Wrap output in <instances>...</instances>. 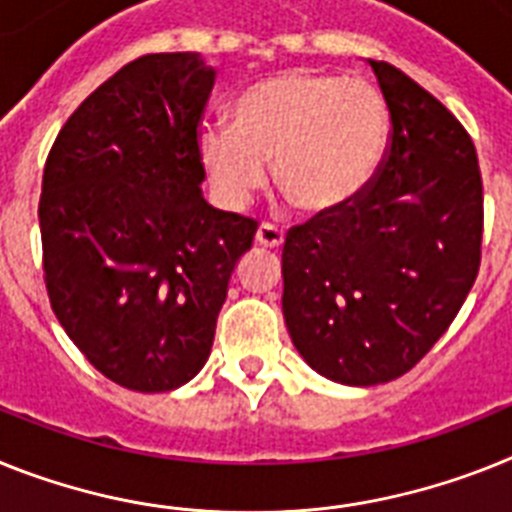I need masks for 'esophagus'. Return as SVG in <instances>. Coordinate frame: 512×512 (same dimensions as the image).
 I'll return each instance as SVG.
<instances>
[{
  "label": "esophagus",
  "mask_w": 512,
  "mask_h": 512,
  "mask_svg": "<svg viewBox=\"0 0 512 512\" xmlns=\"http://www.w3.org/2000/svg\"><path fill=\"white\" fill-rule=\"evenodd\" d=\"M283 239H286V234L278 226H273V223H263L255 234V242L268 249H278L283 244Z\"/></svg>",
  "instance_id": "esophagus-1"
}]
</instances>
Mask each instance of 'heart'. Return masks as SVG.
Here are the masks:
<instances>
[{
    "instance_id": "1",
    "label": "heart",
    "mask_w": 512,
    "mask_h": 512,
    "mask_svg": "<svg viewBox=\"0 0 512 512\" xmlns=\"http://www.w3.org/2000/svg\"><path fill=\"white\" fill-rule=\"evenodd\" d=\"M231 119L234 127L208 124L197 135L205 176L229 208H242L263 187L268 161L294 208H341L375 176L390 137L388 106L375 85L307 70L252 83Z\"/></svg>"
}]
</instances>
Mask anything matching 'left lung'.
I'll use <instances>...</instances> for the list:
<instances>
[{
	"instance_id": "left-lung-1",
	"label": "left lung",
	"mask_w": 512,
	"mask_h": 512,
	"mask_svg": "<svg viewBox=\"0 0 512 512\" xmlns=\"http://www.w3.org/2000/svg\"><path fill=\"white\" fill-rule=\"evenodd\" d=\"M390 111L380 174L286 236L283 320L317 375L367 388L406 375L448 330L482 260L468 132L432 93L367 59Z\"/></svg>"
}]
</instances>
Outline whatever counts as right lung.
<instances>
[{
	"label": "right lung",
	"instance_id": "add662e5",
	"mask_svg": "<svg viewBox=\"0 0 512 512\" xmlns=\"http://www.w3.org/2000/svg\"><path fill=\"white\" fill-rule=\"evenodd\" d=\"M216 70L148 54L75 109L44 169L46 291L111 382L166 393L205 367L229 278L257 221L205 203L197 124Z\"/></svg>",
	"mask_w": 512,
	"mask_h": 512
}]
</instances>
